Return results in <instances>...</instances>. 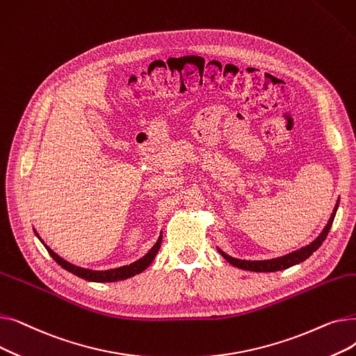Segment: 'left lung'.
Masks as SVG:
<instances>
[{"instance_id":"obj_1","label":"left lung","mask_w":356,"mask_h":356,"mask_svg":"<svg viewBox=\"0 0 356 356\" xmlns=\"http://www.w3.org/2000/svg\"><path fill=\"white\" fill-rule=\"evenodd\" d=\"M339 208V199L334 204V209L326 223V227L323 228V231L321 232V235L317 236L313 242H310L309 245L300 248V250H296L293 252H289L283 257H277V258H271V259H258V261H251V259H239V258H234L231 255H228L227 252H223L219 247L218 252L225 258L229 264H232L234 267H238L241 270H248V271H255V273H274V271H282V270H287L296 264H300L303 263L305 259H307L317 248H319L323 241L326 239L330 228H332V223L336 215V211Z\"/></svg>"}]
</instances>
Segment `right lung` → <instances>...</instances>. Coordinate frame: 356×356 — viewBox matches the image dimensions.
<instances>
[{
  "label": "right lung",
  "instance_id": "add662e5",
  "mask_svg": "<svg viewBox=\"0 0 356 356\" xmlns=\"http://www.w3.org/2000/svg\"><path fill=\"white\" fill-rule=\"evenodd\" d=\"M35 236L42 241V244L44 245V248L47 250V252L51 255V258L58 263L59 266H62L66 271L78 275L83 280H88V282H95V283H112V282H120V280H125L129 277H134L136 274L143 273L149 264L153 263V259L156 258L160 245H161V241H163V232H160V236L157 239L156 244L152 247L144 257L138 258L134 263H131L128 266H122V267H117V268H109V270H90V268H85V267H79V266H74L69 261H66L65 258H62L60 255L56 254L50 247H47L44 244V241L39 236V234L35 232V229H33Z\"/></svg>",
  "mask_w": 356,
  "mask_h": 356
}]
</instances>
